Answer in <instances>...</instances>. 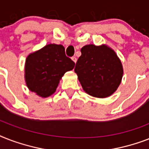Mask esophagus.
I'll list each match as a JSON object with an SVG mask.
<instances>
[{
  "label": "esophagus",
  "instance_id": "esophagus-1",
  "mask_svg": "<svg viewBox=\"0 0 149 149\" xmlns=\"http://www.w3.org/2000/svg\"><path fill=\"white\" fill-rule=\"evenodd\" d=\"M72 60L73 61V62H74L75 63H77V57H75V56H73V57H72Z\"/></svg>",
  "mask_w": 149,
  "mask_h": 149
}]
</instances>
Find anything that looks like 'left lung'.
Returning <instances> with one entry per match:
<instances>
[{"instance_id":"8db88e82","label":"left lung","mask_w":149,"mask_h":149,"mask_svg":"<svg viewBox=\"0 0 149 149\" xmlns=\"http://www.w3.org/2000/svg\"><path fill=\"white\" fill-rule=\"evenodd\" d=\"M74 71L84 91L89 95L105 98L118 88L123 66L115 52L106 45L91 44L81 49Z\"/></svg>"}]
</instances>
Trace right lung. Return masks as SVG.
Segmentation results:
<instances>
[{"label": "right lung", "mask_w": 149, "mask_h": 149, "mask_svg": "<svg viewBox=\"0 0 149 149\" xmlns=\"http://www.w3.org/2000/svg\"><path fill=\"white\" fill-rule=\"evenodd\" d=\"M75 63L65 54L62 45L49 44L29 54L25 60L24 79L28 88L41 97L53 94L59 80Z\"/></svg>", "instance_id": "obj_1"}]
</instances>
